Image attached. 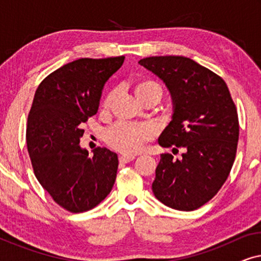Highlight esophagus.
<instances>
[{"label": "esophagus", "mask_w": 261, "mask_h": 261, "mask_svg": "<svg viewBox=\"0 0 261 261\" xmlns=\"http://www.w3.org/2000/svg\"><path fill=\"white\" fill-rule=\"evenodd\" d=\"M135 158L134 156H132V155H121L120 158H119V160H120V163H122V164H127V163H130V162H133Z\"/></svg>", "instance_id": "esophagus-1"}]
</instances>
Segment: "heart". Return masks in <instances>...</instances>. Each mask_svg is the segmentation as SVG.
I'll return each mask as SVG.
<instances>
[{
  "label": "heart",
  "instance_id": "b5f03b06",
  "mask_svg": "<svg viewBox=\"0 0 261 261\" xmlns=\"http://www.w3.org/2000/svg\"><path fill=\"white\" fill-rule=\"evenodd\" d=\"M135 92L138 97H142L144 95L151 94V92L162 94V88L155 82L144 81L137 85ZM113 97L114 92H110L105 99V105H109ZM149 137H151V129L147 126L124 122V121L115 123L103 133V139L107 144L124 154H134L140 151Z\"/></svg>",
  "mask_w": 261,
  "mask_h": 261
}]
</instances>
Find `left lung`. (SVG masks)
<instances>
[{
    "mask_svg": "<svg viewBox=\"0 0 261 261\" xmlns=\"http://www.w3.org/2000/svg\"><path fill=\"white\" fill-rule=\"evenodd\" d=\"M139 64L165 83L172 99V120L159 145L184 148L180 159L160 155L153 194L170 208L191 212L210 201L230 172L239 140L237 108L226 82L195 60L160 56Z\"/></svg>",
    "mask_w": 261,
    "mask_h": 261,
    "instance_id": "left-lung-1",
    "label": "left lung"
}]
</instances>
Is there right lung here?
<instances>
[{"mask_svg": "<svg viewBox=\"0 0 261 261\" xmlns=\"http://www.w3.org/2000/svg\"><path fill=\"white\" fill-rule=\"evenodd\" d=\"M124 57L81 58L49 73L35 91L26 141L34 174L56 203L71 213L95 208L116 179L117 154L80 146L82 123L95 115L106 82Z\"/></svg>", "mask_w": 261, "mask_h": 261, "instance_id": "right-lung-1", "label": "right lung"}]
</instances>
